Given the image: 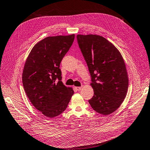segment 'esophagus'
Returning <instances> with one entry per match:
<instances>
[{
    "mask_svg": "<svg viewBox=\"0 0 150 150\" xmlns=\"http://www.w3.org/2000/svg\"><path fill=\"white\" fill-rule=\"evenodd\" d=\"M82 88H83V87H82V86H77V87H76V90H78V91L81 90Z\"/></svg>",
    "mask_w": 150,
    "mask_h": 150,
    "instance_id": "1",
    "label": "esophagus"
}]
</instances>
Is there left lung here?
Here are the masks:
<instances>
[{"label":"left lung","instance_id":"8db88e82","mask_svg":"<svg viewBox=\"0 0 150 150\" xmlns=\"http://www.w3.org/2000/svg\"><path fill=\"white\" fill-rule=\"evenodd\" d=\"M77 39L94 91L89 103L96 112L109 115L118 109L127 94L129 79L124 60L116 47L103 37L78 34Z\"/></svg>","mask_w":150,"mask_h":150}]
</instances>
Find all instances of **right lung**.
Segmentation results:
<instances>
[{"label": "right lung", "mask_w": 150, "mask_h": 150, "mask_svg": "<svg viewBox=\"0 0 150 150\" xmlns=\"http://www.w3.org/2000/svg\"><path fill=\"white\" fill-rule=\"evenodd\" d=\"M74 38L75 34L44 38L33 47L26 60L22 81L26 96L48 118L62 113L74 93L62 82L60 69Z\"/></svg>", "instance_id": "obj_1"}]
</instances>
